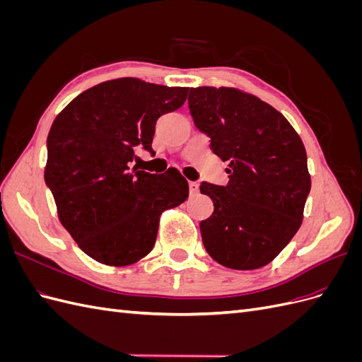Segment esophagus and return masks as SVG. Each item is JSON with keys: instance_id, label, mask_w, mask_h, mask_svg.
<instances>
[{"instance_id": "34e87169", "label": "esophagus", "mask_w": 362, "mask_h": 362, "mask_svg": "<svg viewBox=\"0 0 362 362\" xmlns=\"http://www.w3.org/2000/svg\"><path fill=\"white\" fill-rule=\"evenodd\" d=\"M189 189H190V194H198V192H199V184L196 182V181H190L189 182Z\"/></svg>"}]
</instances>
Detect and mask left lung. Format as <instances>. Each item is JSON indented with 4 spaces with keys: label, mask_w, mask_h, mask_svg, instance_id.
<instances>
[{
    "label": "left lung",
    "mask_w": 362,
    "mask_h": 362,
    "mask_svg": "<svg viewBox=\"0 0 362 362\" xmlns=\"http://www.w3.org/2000/svg\"><path fill=\"white\" fill-rule=\"evenodd\" d=\"M189 108L211 151L229 163L226 185L199 187L214 204L199 223L205 250L229 269L266 266L302 223L311 190L302 140L272 105L233 87L190 89Z\"/></svg>",
    "instance_id": "1"
}]
</instances>
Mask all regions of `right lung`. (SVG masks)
<instances>
[{"label": "right lung", "mask_w": 362, "mask_h": 362, "mask_svg": "<svg viewBox=\"0 0 362 362\" xmlns=\"http://www.w3.org/2000/svg\"><path fill=\"white\" fill-rule=\"evenodd\" d=\"M187 87L117 78L90 87L54 119L45 182L62 225L84 254L124 267L156 245L160 216L189 198V182L129 169L137 146L152 151L157 119L180 108Z\"/></svg>", "instance_id": "1"}]
</instances>
